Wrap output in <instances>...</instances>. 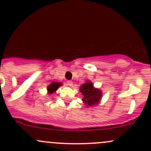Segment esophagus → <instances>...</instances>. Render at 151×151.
<instances>
[{
  "instance_id": "34e87169",
  "label": "esophagus",
  "mask_w": 151,
  "mask_h": 151,
  "mask_svg": "<svg viewBox=\"0 0 151 151\" xmlns=\"http://www.w3.org/2000/svg\"><path fill=\"white\" fill-rule=\"evenodd\" d=\"M66 84H67V85H69V86H71V85H72V84H73L72 81H70V80L67 81Z\"/></svg>"
}]
</instances>
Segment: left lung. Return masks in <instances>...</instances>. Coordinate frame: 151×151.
Here are the masks:
<instances>
[{
    "label": "left lung",
    "instance_id": "8db88e82",
    "mask_svg": "<svg viewBox=\"0 0 151 151\" xmlns=\"http://www.w3.org/2000/svg\"><path fill=\"white\" fill-rule=\"evenodd\" d=\"M80 93L83 95L82 101L87 106H94L100 102L102 98V93L99 89L95 88L93 83L87 81L85 83L81 85L80 88Z\"/></svg>",
    "mask_w": 151,
    "mask_h": 151
}]
</instances>
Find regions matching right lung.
Listing matches in <instances>:
<instances>
[{
	"label": "right lung",
	"mask_w": 151,
	"mask_h": 151,
	"mask_svg": "<svg viewBox=\"0 0 151 151\" xmlns=\"http://www.w3.org/2000/svg\"><path fill=\"white\" fill-rule=\"evenodd\" d=\"M62 84L61 82H53L50 85H49L47 86V91H48L49 94H52L53 92H55L57 90V89L59 88L60 86H61Z\"/></svg>",
	"instance_id": "obj_1"
}]
</instances>
